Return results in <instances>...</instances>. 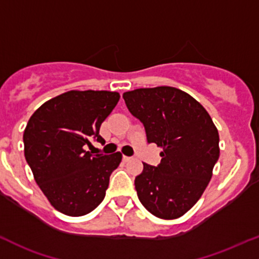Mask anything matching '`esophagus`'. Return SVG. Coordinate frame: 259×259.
<instances>
[{"label": "esophagus", "instance_id": "obj_1", "mask_svg": "<svg viewBox=\"0 0 259 259\" xmlns=\"http://www.w3.org/2000/svg\"><path fill=\"white\" fill-rule=\"evenodd\" d=\"M123 160H124V162H129L133 160V157H129V156H123Z\"/></svg>", "mask_w": 259, "mask_h": 259}]
</instances>
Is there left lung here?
Masks as SVG:
<instances>
[{
  "instance_id": "8db88e82",
  "label": "left lung",
  "mask_w": 259,
  "mask_h": 259,
  "mask_svg": "<svg viewBox=\"0 0 259 259\" xmlns=\"http://www.w3.org/2000/svg\"><path fill=\"white\" fill-rule=\"evenodd\" d=\"M123 98L144 124L147 141L162 149L161 163H144L143 173L135 178L139 200L155 217L181 218L211 180L220 155L217 126L205 108L178 88H138Z\"/></svg>"
}]
</instances>
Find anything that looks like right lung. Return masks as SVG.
<instances>
[{
  "mask_svg": "<svg viewBox=\"0 0 259 259\" xmlns=\"http://www.w3.org/2000/svg\"><path fill=\"white\" fill-rule=\"evenodd\" d=\"M118 92L69 91L41 104L24 129V156L51 205L69 217L95 210L106 197L121 153L86 151L103 141L99 127L118 103Z\"/></svg>",
  "mask_w": 259,
  "mask_h": 259,
  "instance_id": "1",
  "label": "right lung"
}]
</instances>
